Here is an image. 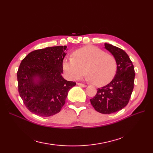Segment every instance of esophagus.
I'll list each match as a JSON object with an SVG mask.
<instances>
[{
  "mask_svg": "<svg viewBox=\"0 0 153 153\" xmlns=\"http://www.w3.org/2000/svg\"><path fill=\"white\" fill-rule=\"evenodd\" d=\"M77 85H79V86H81L82 87H86L87 85H85V84H80V83H77Z\"/></svg>",
  "mask_w": 153,
  "mask_h": 153,
  "instance_id": "1",
  "label": "esophagus"
}]
</instances>
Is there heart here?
I'll return each instance as SVG.
<instances>
[{
	"label": "heart",
	"instance_id": "heart-1",
	"mask_svg": "<svg viewBox=\"0 0 153 153\" xmlns=\"http://www.w3.org/2000/svg\"><path fill=\"white\" fill-rule=\"evenodd\" d=\"M73 56L66 58L62 64L70 80L79 79L86 70L87 80L102 87L112 81L116 73L117 62L114 57L96 47L85 46L75 51Z\"/></svg>",
	"mask_w": 153,
	"mask_h": 153
}]
</instances>
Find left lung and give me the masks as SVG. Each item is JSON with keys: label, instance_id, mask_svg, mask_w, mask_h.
Masks as SVG:
<instances>
[{"label": "left lung", "instance_id": "obj_1", "mask_svg": "<svg viewBox=\"0 0 153 153\" xmlns=\"http://www.w3.org/2000/svg\"><path fill=\"white\" fill-rule=\"evenodd\" d=\"M105 48L115 59L117 71L113 80L98 89L96 94L90 101L97 112L110 114L128 105L134 87L135 73L131 61L123 50L108 43H105Z\"/></svg>", "mask_w": 153, "mask_h": 153}]
</instances>
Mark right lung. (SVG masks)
I'll return each mask as SVG.
<instances>
[{
    "label": "right lung",
    "mask_w": 153,
    "mask_h": 153,
    "mask_svg": "<svg viewBox=\"0 0 153 153\" xmlns=\"http://www.w3.org/2000/svg\"><path fill=\"white\" fill-rule=\"evenodd\" d=\"M66 46L47 47L29 53L17 72L18 92L30 112L41 117L59 113L76 83L62 76Z\"/></svg>",
    "instance_id": "obj_1"
}]
</instances>
